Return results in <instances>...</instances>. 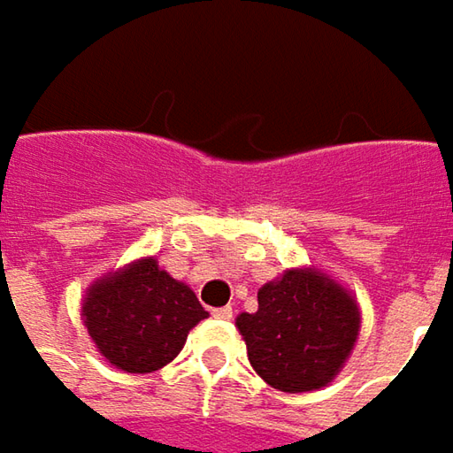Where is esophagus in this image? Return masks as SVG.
<instances>
[{
	"label": "esophagus",
	"instance_id": "34e87169",
	"mask_svg": "<svg viewBox=\"0 0 453 453\" xmlns=\"http://www.w3.org/2000/svg\"><path fill=\"white\" fill-rule=\"evenodd\" d=\"M211 315H214L217 320H232V315H234V312H232V307H217Z\"/></svg>",
	"mask_w": 453,
	"mask_h": 453
}]
</instances>
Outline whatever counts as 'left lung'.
I'll return each instance as SVG.
<instances>
[{"label":"left lung","instance_id":"left-lung-1","mask_svg":"<svg viewBox=\"0 0 453 453\" xmlns=\"http://www.w3.org/2000/svg\"><path fill=\"white\" fill-rule=\"evenodd\" d=\"M257 312H242L236 330L257 375L285 393L333 383L360 333L356 295L315 267H289L257 292Z\"/></svg>","mask_w":453,"mask_h":453}]
</instances>
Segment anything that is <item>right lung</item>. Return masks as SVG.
Listing matches in <instances>:
<instances>
[{
  "label": "right lung",
  "instance_id": "add662e5",
  "mask_svg": "<svg viewBox=\"0 0 453 453\" xmlns=\"http://www.w3.org/2000/svg\"><path fill=\"white\" fill-rule=\"evenodd\" d=\"M97 353L126 373H153L181 353L188 330L209 312L186 282L156 257L133 259L97 277L80 304Z\"/></svg>",
  "mask_w": 453,
  "mask_h": 453
}]
</instances>
